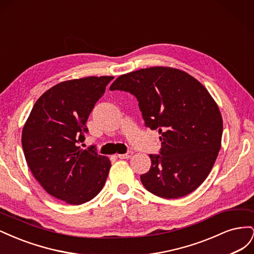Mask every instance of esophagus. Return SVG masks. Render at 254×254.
<instances>
[{"mask_svg": "<svg viewBox=\"0 0 254 254\" xmlns=\"http://www.w3.org/2000/svg\"><path fill=\"white\" fill-rule=\"evenodd\" d=\"M132 153L133 152L131 150H129L126 153H120V155H118V158H120V159H129L130 157L132 156Z\"/></svg>", "mask_w": 254, "mask_h": 254, "instance_id": "1", "label": "esophagus"}]
</instances>
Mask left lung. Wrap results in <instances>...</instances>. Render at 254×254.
<instances>
[{
  "label": "left lung",
  "instance_id": "left-lung-1",
  "mask_svg": "<svg viewBox=\"0 0 254 254\" xmlns=\"http://www.w3.org/2000/svg\"><path fill=\"white\" fill-rule=\"evenodd\" d=\"M110 90L132 94L145 127L159 130V155H149L151 166L141 175L145 189L167 199L195 190L210 174L221 144V114L207 90L188 73L164 66L122 75Z\"/></svg>",
  "mask_w": 254,
  "mask_h": 254
}]
</instances>
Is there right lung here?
Here are the masks:
<instances>
[{
	"instance_id": "obj_1",
	"label": "right lung",
	"mask_w": 254,
	"mask_h": 254,
	"mask_svg": "<svg viewBox=\"0 0 254 254\" xmlns=\"http://www.w3.org/2000/svg\"><path fill=\"white\" fill-rule=\"evenodd\" d=\"M112 76L60 82L35 103L23 127L22 147L34 177L48 193L81 204L102 190L111 163L96 146L81 149L86 123Z\"/></svg>"
}]
</instances>
